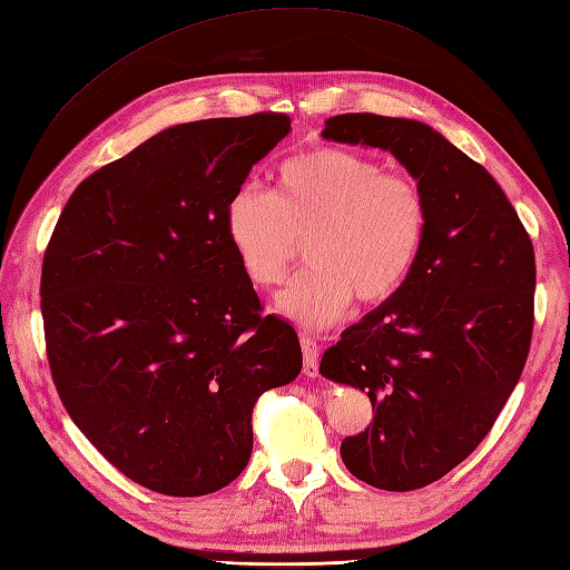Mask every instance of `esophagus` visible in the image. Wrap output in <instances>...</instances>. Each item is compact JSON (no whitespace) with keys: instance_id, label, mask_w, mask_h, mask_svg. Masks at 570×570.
I'll list each match as a JSON object with an SVG mask.
<instances>
[{"instance_id":"obj_1","label":"esophagus","mask_w":570,"mask_h":570,"mask_svg":"<svg viewBox=\"0 0 570 570\" xmlns=\"http://www.w3.org/2000/svg\"><path fill=\"white\" fill-rule=\"evenodd\" d=\"M301 348H303V373L308 377H317V373H320V363H317L320 346H317V342H313L311 337L301 334Z\"/></svg>"}]
</instances>
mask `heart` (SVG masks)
I'll return each mask as SVG.
<instances>
[{"label": "heart", "instance_id": "1", "mask_svg": "<svg viewBox=\"0 0 570 570\" xmlns=\"http://www.w3.org/2000/svg\"><path fill=\"white\" fill-rule=\"evenodd\" d=\"M226 238L259 288L286 279L308 240L313 265L279 296L294 323L320 327L352 301L377 305L410 279L429 230L424 189L381 160L337 146H315L284 160L274 193L243 185L224 207Z\"/></svg>", "mask_w": 570, "mask_h": 570}]
</instances>
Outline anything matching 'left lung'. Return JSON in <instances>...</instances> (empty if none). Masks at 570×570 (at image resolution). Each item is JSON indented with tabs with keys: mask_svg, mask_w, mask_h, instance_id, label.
<instances>
[{
	"mask_svg": "<svg viewBox=\"0 0 570 570\" xmlns=\"http://www.w3.org/2000/svg\"><path fill=\"white\" fill-rule=\"evenodd\" d=\"M323 137L395 156L424 189L429 230L410 279L330 346L320 373L368 392L373 421L342 441L346 470L412 491L470 458L524 368L534 250L484 166L433 127L346 112Z\"/></svg>",
	"mask_w": 570,
	"mask_h": 570,
	"instance_id": "obj_1",
	"label": "left lung"
}]
</instances>
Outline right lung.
<instances>
[{
    "label": "right lung",
    "instance_id": "right-lung-1",
    "mask_svg": "<svg viewBox=\"0 0 570 570\" xmlns=\"http://www.w3.org/2000/svg\"><path fill=\"white\" fill-rule=\"evenodd\" d=\"M291 132L284 112L175 125L89 175L42 259L52 381L112 466L166 495L228 487L253 406L301 373L298 334L262 315L224 207Z\"/></svg>",
    "mask_w": 570,
    "mask_h": 570
}]
</instances>
